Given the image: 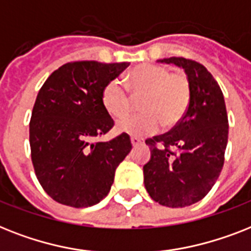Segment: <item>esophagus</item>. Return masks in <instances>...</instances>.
Wrapping results in <instances>:
<instances>
[{
	"label": "esophagus",
	"instance_id": "esophagus-1",
	"mask_svg": "<svg viewBox=\"0 0 251 251\" xmlns=\"http://www.w3.org/2000/svg\"><path fill=\"white\" fill-rule=\"evenodd\" d=\"M141 142L142 141L138 137H135V136H132V137H131L132 146H138V145H140V144H141Z\"/></svg>",
	"mask_w": 251,
	"mask_h": 251
}]
</instances>
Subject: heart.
<instances>
[{
    "label": "heart",
    "mask_w": 251,
    "mask_h": 251,
    "mask_svg": "<svg viewBox=\"0 0 251 251\" xmlns=\"http://www.w3.org/2000/svg\"><path fill=\"white\" fill-rule=\"evenodd\" d=\"M126 87L133 96H140L142 113L120 118L116 129L122 133L144 137L155 133L162 123L172 127L185 114L190 100V84L184 74L154 63H144L132 70L126 77ZM119 80H111L102 89L101 101L105 110L119 118L129 109L131 98Z\"/></svg>",
    "instance_id": "b5f03b06"
}]
</instances>
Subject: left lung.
<instances>
[{"mask_svg": "<svg viewBox=\"0 0 251 251\" xmlns=\"http://www.w3.org/2000/svg\"><path fill=\"white\" fill-rule=\"evenodd\" d=\"M158 62L185 71L190 100L171 131L145 141L151 155L144 166V184L150 197L162 206L186 207L205 197L223 168L227 109L219 84L205 66L181 57Z\"/></svg>", "mask_w": 251, "mask_h": 251, "instance_id": "1", "label": "left lung"}]
</instances>
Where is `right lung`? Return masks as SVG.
<instances>
[{
	"label": "right lung",
	"instance_id": "obj_1",
	"mask_svg": "<svg viewBox=\"0 0 251 251\" xmlns=\"http://www.w3.org/2000/svg\"><path fill=\"white\" fill-rule=\"evenodd\" d=\"M129 63L71 62L61 66L40 89L29 122L31 158L36 176L54 201L89 207L109 194L115 170L131 151L127 133L92 142L113 128L102 105L106 84Z\"/></svg>",
	"mask_w": 251,
	"mask_h": 251
}]
</instances>
